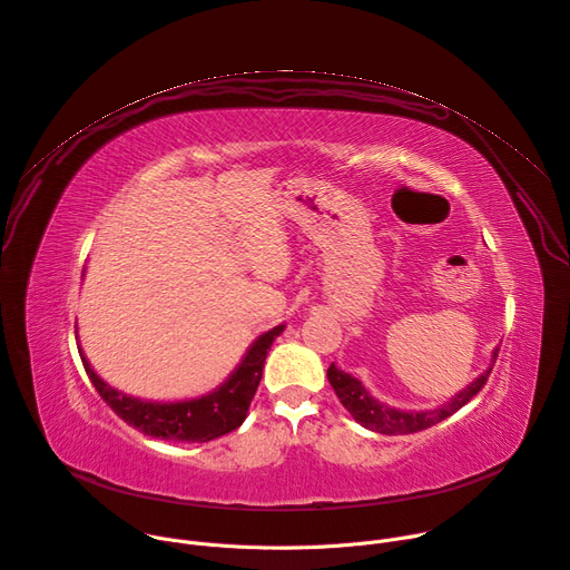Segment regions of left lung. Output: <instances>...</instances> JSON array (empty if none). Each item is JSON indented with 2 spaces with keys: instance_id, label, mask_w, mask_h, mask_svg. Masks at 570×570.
Listing matches in <instances>:
<instances>
[{
  "instance_id": "obj_1",
  "label": "left lung",
  "mask_w": 570,
  "mask_h": 570,
  "mask_svg": "<svg viewBox=\"0 0 570 570\" xmlns=\"http://www.w3.org/2000/svg\"><path fill=\"white\" fill-rule=\"evenodd\" d=\"M495 356L498 350L493 352V361L491 366L471 384L465 386L463 391H459L454 397H450L443 406L432 409V411H402L389 404H382L380 400H375L364 384H361L356 377L338 371L334 364L327 368V380L332 384V389L336 391L341 404L350 411V416L364 425L366 430L380 432V434H413V432H421L428 430L441 421H445L448 416H452L454 411H459L465 402H471L482 386L487 384L491 368L495 364Z\"/></svg>"
}]
</instances>
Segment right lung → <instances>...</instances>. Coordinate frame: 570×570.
Returning <instances> with one entry per match:
<instances>
[{"instance_id":"right-lung-1","label":"right lung","mask_w":570,"mask_h":570,"mask_svg":"<svg viewBox=\"0 0 570 570\" xmlns=\"http://www.w3.org/2000/svg\"><path fill=\"white\" fill-rule=\"evenodd\" d=\"M284 332V325L273 327L271 332L258 336L245 356L240 358L238 368L220 384L216 391L206 393L202 397L181 400V402H149L131 397L101 380L88 364V358L81 354L86 375L90 377L95 391L101 395L118 416L136 428L138 432L164 439V441H179V443H206L214 441L232 430L240 428L249 402L256 393L258 382H262L264 364L273 341Z\"/></svg>"}]
</instances>
